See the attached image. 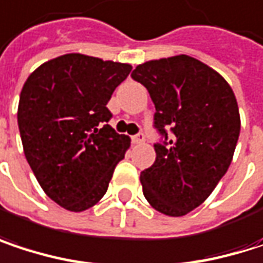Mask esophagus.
<instances>
[{
  "mask_svg": "<svg viewBox=\"0 0 263 263\" xmlns=\"http://www.w3.org/2000/svg\"><path fill=\"white\" fill-rule=\"evenodd\" d=\"M144 141V134H141V132H138V134H135V135H132V143H135V144H138V143H143Z\"/></svg>",
  "mask_w": 263,
  "mask_h": 263,
  "instance_id": "obj_1",
  "label": "esophagus"
}]
</instances>
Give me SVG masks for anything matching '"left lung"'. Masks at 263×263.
<instances>
[{
  "instance_id": "obj_1",
  "label": "left lung",
  "mask_w": 263,
  "mask_h": 263,
  "mask_svg": "<svg viewBox=\"0 0 263 263\" xmlns=\"http://www.w3.org/2000/svg\"><path fill=\"white\" fill-rule=\"evenodd\" d=\"M155 105V163L140 175L147 202L167 216L201 205L226 175L236 149L240 117L232 86L201 61L180 54L132 71ZM170 132L167 133V131Z\"/></svg>"
}]
</instances>
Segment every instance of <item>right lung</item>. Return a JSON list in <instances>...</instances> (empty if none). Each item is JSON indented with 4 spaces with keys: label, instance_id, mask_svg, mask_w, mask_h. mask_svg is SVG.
Instances as JSON below:
<instances>
[{
    "label": "right lung",
    "instance_id": "obj_1",
    "mask_svg": "<svg viewBox=\"0 0 263 263\" xmlns=\"http://www.w3.org/2000/svg\"><path fill=\"white\" fill-rule=\"evenodd\" d=\"M132 67L70 53L37 67L26 80L18 126L27 161L61 207L83 212L108 190L129 137L114 131L106 108Z\"/></svg>",
    "mask_w": 263,
    "mask_h": 263
}]
</instances>
